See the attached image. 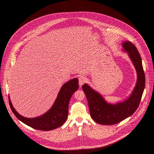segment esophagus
Wrapping results in <instances>:
<instances>
[{
    "label": "esophagus",
    "instance_id": "1",
    "mask_svg": "<svg viewBox=\"0 0 154 154\" xmlns=\"http://www.w3.org/2000/svg\"><path fill=\"white\" fill-rule=\"evenodd\" d=\"M86 81V79L85 78V77L81 75L79 77V85L80 86H82Z\"/></svg>",
    "mask_w": 154,
    "mask_h": 154
}]
</instances>
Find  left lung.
Returning a JSON list of instances; mask_svg holds the SVG:
<instances>
[{
    "mask_svg": "<svg viewBox=\"0 0 154 154\" xmlns=\"http://www.w3.org/2000/svg\"><path fill=\"white\" fill-rule=\"evenodd\" d=\"M123 51L127 52L134 65L137 80L134 90L124 100L116 103L106 102L103 96L86 83L82 89L86 96L91 118L102 125L117 124L132 115L138 108L145 86V75L141 56L136 47L130 41L122 43Z\"/></svg>",
    "mask_w": 154,
    "mask_h": 154,
    "instance_id": "obj_1",
    "label": "left lung"
}]
</instances>
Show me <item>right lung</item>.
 <instances>
[{
  "mask_svg": "<svg viewBox=\"0 0 154 154\" xmlns=\"http://www.w3.org/2000/svg\"><path fill=\"white\" fill-rule=\"evenodd\" d=\"M78 88L79 80L77 78L65 83L60 90L52 107L45 114L33 118H26L19 115L13 107L10 96H8L9 103L13 113L21 122L36 130H52L61 126L66 121L69 100Z\"/></svg>",
  "mask_w": 154,
  "mask_h": 154,
  "instance_id": "obj_1",
  "label": "right lung"
}]
</instances>
